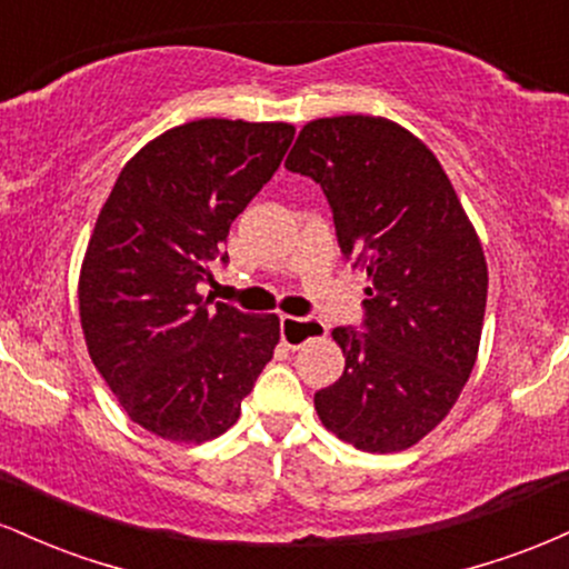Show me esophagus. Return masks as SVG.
Returning <instances> with one entry per match:
<instances>
[{
    "mask_svg": "<svg viewBox=\"0 0 569 569\" xmlns=\"http://www.w3.org/2000/svg\"><path fill=\"white\" fill-rule=\"evenodd\" d=\"M321 337H326L323 321H316V318H293V316L280 318V339L286 342V348L299 350L305 348L307 342Z\"/></svg>",
    "mask_w": 569,
    "mask_h": 569,
    "instance_id": "34e87169",
    "label": "esophagus"
}]
</instances>
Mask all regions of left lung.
<instances>
[{
  "label": "left lung",
  "instance_id": "8db88e82",
  "mask_svg": "<svg viewBox=\"0 0 569 569\" xmlns=\"http://www.w3.org/2000/svg\"><path fill=\"white\" fill-rule=\"evenodd\" d=\"M286 168L335 211L339 248L367 270V335L331 331L345 371L316 393L323 428L356 449L401 452L426 439L466 388L487 307V259L436 154L388 117H321Z\"/></svg>",
  "mask_w": 569,
  "mask_h": 569
}]
</instances>
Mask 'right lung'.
I'll use <instances>...</instances> for the list:
<instances>
[{
  "label": "right lung",
  "mask_w": 569,
  "mask_h": 569,
  "mask_svg": "<svg viewBox=\"0 0 569 569\" xmlns=\"http://www.w3.org/2000/svg\"><path fill=\"white\" fill-rule=\"evenodd\" d=\"M291 139V122H184L143 143L98 213L77 286L84 345L126 415L160 439L230 430L270 363L278 316L211 305L198 286Z\"/></svg>",
  "instance_id": "obj_1"
}]
</instances>
